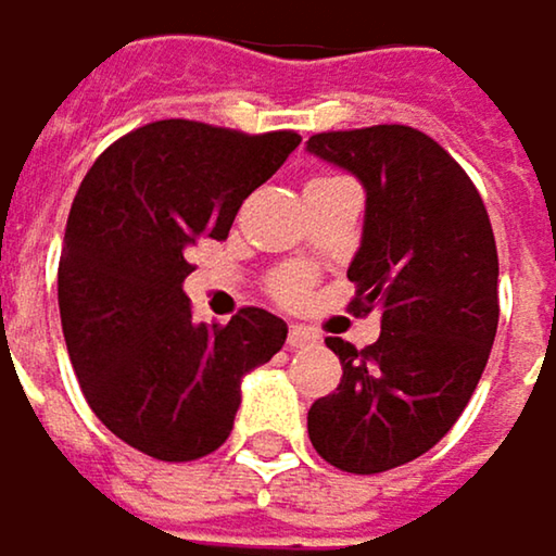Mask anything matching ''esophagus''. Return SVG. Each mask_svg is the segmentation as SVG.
I'll use <instances>...</instances> for the list:
<instances>
[{"mask_svg": "<svg viewBox=\"0 0 556 556\" xmlns=\"http://www.w3.org/2000/svg\"><path fill=\"white\" fill-rule=\"evenodd\" d=\"M317 333L311 330V327H291L288 330V346L291 350H304V346H317Z\"/></svg>", "mask_w": 556, "mask_h": 556, "instance_id": "esophagus-1", "label": "esophagus"}]
</instances>
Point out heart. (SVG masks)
Instances as JSON below:
<instances>
[{
	"label": "heart",
	"instance_id": "obj_1",
	"mask_svg": "<svg viewBox=\"0 0 556 556\" xmlns=\"http://www.w3.org/2000/svg\"><path fill=\"white\" fill-rule=\"evenodd\" d=\"M307 285H311L307 271L288 268V271H278V275L271 278V294H275L278 301H288V304H291V301H301V298H304Z\"/></svg>",
	"mask_w": 556,
	"mask_h": 556
}]
</instances>
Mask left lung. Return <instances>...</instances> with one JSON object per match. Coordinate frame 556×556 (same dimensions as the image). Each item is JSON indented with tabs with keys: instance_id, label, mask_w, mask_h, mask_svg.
<instances>
[{
	"instance_id": "obj_1",
	"label": "left lung",
	"mask_w": 556,
	"mask_h": 556,
	"mask_svg": "<svg viewBox=\"0 0 556 556\" xmlns=\"http://www.w3.org/2000/svg\"><path fill=\"white\" fill-rule=\"evenodd\" d=\"M307 151L366 187L350 307L382 311L372 346L327 340L343 379L307 433L330 466L372 476L427 453L469 405L498 327L495 236L469 174L412 126L320 132Z\"/></svg>"
}]
</instances>
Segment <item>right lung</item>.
Wrapping results in <instances>:
<instances>
[{
    "mask_svg": "<svg viewBox=\"0 0 556 556\" xmlns=\"http://www.w3.org/2000/svg\"><path fill=\"white\" fill-rule=\"evenodd\" d=\"M298 144V132L161 119L113 141L74 197L58 265L67 353L93 415L154 459L223 446L242 376L288 340V324L262 307L197 324L184 278L187 252L226 239L242 200Z\"/></svg>",
    "mask_w": 556,
    "mask_h": 556,
    "instance_id": "add662e5",
    "label": "right lung"
}]
</instances>
